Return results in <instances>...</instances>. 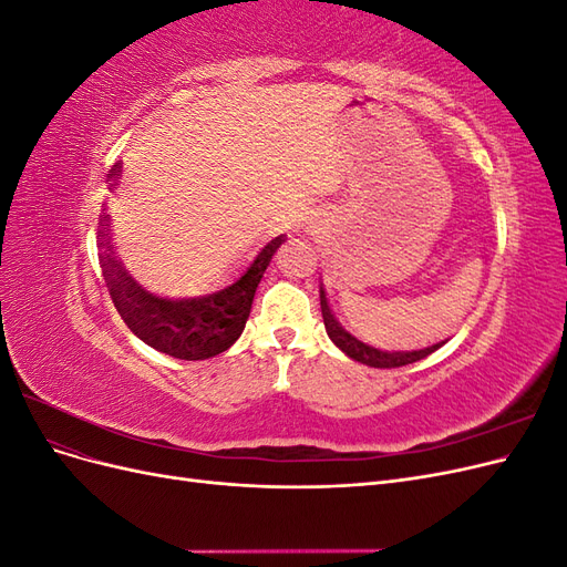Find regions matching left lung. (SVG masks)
<instances>
[{
    "label": "left lung",
    "mask_w": 567,
    "mask_h": 567,
    "mask_svg": "<svg viewBox=\"0 0 567 567\" xmlns=\"http://www.w3.org/2000/svg\"><path fill=\"white\" fill-rule=\"evenodd\" d=\"M321 296V317H323V326H326V333L336 342V348H340L346 352L350 359L359 364H367L373 369H398V367H406V364H414L419 359L433 354L437 348H442L447 340H440L431 348H423V350H398V352H388V350H379V348H371L367 342L357 340L350 331H346L340 326V321L333 317L331 307H329V298H326V290H319Z\"/></svg>",
    "instance_id": "obj_1"
}]
</instances>
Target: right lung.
I'll list each match as a JSON object with an SVG mask.
<instances>
[{
    "instance_id": "1",
    "label": "right lung",
    "mask_w": 567,
    "mask_h": 567,
    "mask_svg": "<svg viewBox=\"0 0 567 567\" xmlns=\"http://www.w3.org/2000/svg\"><path fill=\"white\" fill-rule=\"evenodd\" d=\"M117 177L120 165L113 167L109 177L111 188L117 186ZM109 231V215H104L99 231V257L117 315L146 346L163 354L186 359V362L215 357L234 346L246 329L257 284L269 267L271 255L286 241L284 234L271 238L241 277L217 293L173 300L148 293L130 277L113 252Z\"/></svg>"
}]
</instances>
